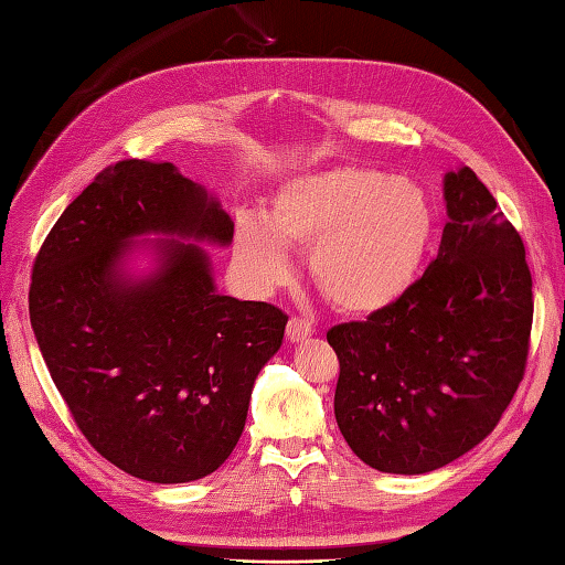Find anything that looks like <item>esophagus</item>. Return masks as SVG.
Instances as JSON below:
<instances>
[{
	"label": "esophagus",
	"mask_w": 565,
	"mask_h": 565,
	"mask_svg": "<svg viewBox=\"0 0 565 565\" xmlns=\"http://www.w3.org/2000/svg\"><path fill=\"white\" fill-rule=\"evenodd\" d=\"M312 333H315V327L309 319L292 317L290 321H287V339L290 341H305L307 337H312Z\"/></svg>",
	"instance_id": "34e87169"
}]
</instances>
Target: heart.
Wrapping results in <instances>:
<instances>
[{
  "label": "heart",
  "mask_w": 565,
  "mask_h": 565,
  "mask_svg": "<svg viewBox=\"0 0 565 565\" xmlns=\"http://www.w3.org/2000/svg\"><path fill=\"white\" fill-rule=\"evenodd\" d=\"M434 232L419 185L367 166L307 172L275 192L266 218L241 216L234 260L256 287L290 275L287 250L309 248V278L343 315H375L417 278Z\"/></svg>",
  "instance_id": "obj_1"
}]
</instances>
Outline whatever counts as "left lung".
<instances>
[{
    "label": "left lung",
    "instance_id": "obj_1",
    "mask_svg": "<svg viewBox=\"0 0 565 565\" xmlns=\"http://www.w3.org/2000/svg\"><path fill=\"white\" fill-rule=\"evenodd\" d=\"M439 256L395 305L331 327L333 414L383 473L451 463L498 427L526 367L534 299L516 228L470 168L446 172Z\"/></svg>",
    "mask_w": 565,
    "mask_h": 565
}]
</instances>
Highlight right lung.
I'll list each match as a JSON object with an SVG mask.
<instances>
[{"instance_id": "right-lung-1", "label": "right lung", "mask_w": 565, "mask_h": 565, "mask_svg": "<svg viewBox=\"0 0 565 565\" xmlns=\"http://www.w3.org/2000/svg\"><path fill=\"white\" fill-rule=\"evenodd\" d=\"M226 246L234 222L172 163L119 160L57 218L33 263L29 315L77 429L124 473L200 480L232 456L250 390L287 315L218 295L198 244L156 241L158 268L124 273L134 236Z\"/></svg>"}]
</instances>
